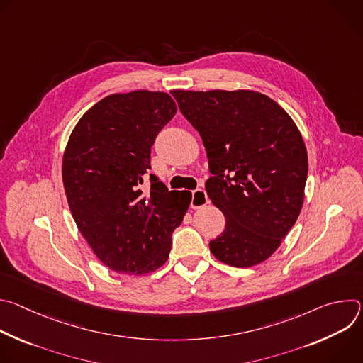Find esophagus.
Returning <instances> with one entry per match:
<instances>
[{
    "mask_svg": "<svg viewBox=\"0 0 363 363\" xmlns=\"http://www.w3.org/2000/svg\"><path fill=\"white\" fill-rule=\"evenodd\" d=\"M208 203V195L203 189H195L192 191V199H191V208L192 210H198L201 206Z\"/></svg>",
    "mask_w": 363,
    "mask_h": 363,
    "instance_id": "1",
    "label": "esophagus"
}]
</instances>
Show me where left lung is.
<instances>
[{
	"mask_svg": "<svg viewBox=\"0 0 363 363\" xmlns=\"http://www.w3.org/2000/svg\"><path fill=\"white\" fill-rule=\"evenodd\" d=\"M171 93L202 138L213 174L205 189L225 217L211 252L233 267L266 262L303 206L308 164L300 130L279 103L254 90Z\"/></svg>",
	"mask_w": 363,
	"mask_h": 363,
	"instance_id": "1",
	"label": "left lung"
}]
</instances>
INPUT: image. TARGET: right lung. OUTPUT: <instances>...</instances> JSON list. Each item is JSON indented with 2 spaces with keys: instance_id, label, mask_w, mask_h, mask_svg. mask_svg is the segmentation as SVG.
Masks as SVG:
<instances>
[{
  "instance_id": "1",
  "label": "right lung",
  "mask_w": 363,
  "mask_h": 363,
  "mask_svg": "<svg viewBox=\"0 0 363 363\" xmlns=\"http://www.w3.org/2000/svg\"><path fill=\"white\" fill-rule=\"evenodd\" d=\"M177 113L164 91L135 90L106 96L74 126L63 155V184L82 235L111 270L143 276L164 266L174 230L189 195L149 177L155 138Z\"/></svg>"
}]
</instances>
